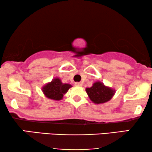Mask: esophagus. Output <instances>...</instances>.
<instances>
[{
	"label": "esophagus",
	"mask_w": 152,
	"mask_h": 152,
	"mask_svg": "<svg viewBox=\"0 0 152 152\" xmlns=\"http://www.w3.org/2000/svg\"><path fill=\"white\" fill-rule=\"evenodd\" d=\"M75 85L76 86H82V84L81 82H75Z\"/></svg>",
	"instance_id": "1"
}]
</instances>
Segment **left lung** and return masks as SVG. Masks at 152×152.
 <instances>
[{
    "mask_svg": "<svg viewBox=\"0 0 152 152\" xmlns=\"http://www.w3.org/2000/svg\"><path fill=\"white\" fill-rule=\"evenodd\" d=\"M86 91L91 100L95 104L107 102L114 95V91L111 88L99 82H95L91 88H86Z\"/></svg>",
    "mask_w": 152,
    "mask_h": 152,
    "instance_id": "left-lung-1",
    "label": "left lung"
}]
</instances>
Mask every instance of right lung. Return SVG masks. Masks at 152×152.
Returning <instances> with one entry per match:
<instances>
[{"instance_id": "add662e5", "label": "right lung", "mask_w": 152, "mask_h": 152, "mask_svg": "<svg viewBox=\"0 0 152 152\" xmlns=\"http://www.w3.org/2000/svg\"><path fill=\"white\" fill-rule=\"evenodd\" d=\"M70 87L71 85L63 84L59 79L55 78L50 83L43 86V92L50 99L60 100Z\"/></svg>"}]
</instances>
